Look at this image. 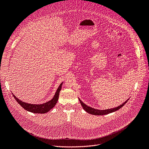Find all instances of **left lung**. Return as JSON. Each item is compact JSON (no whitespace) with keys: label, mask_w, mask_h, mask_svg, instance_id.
I'll list each match as a JSON object with an SVG mask.
<instances>
[{"label":"left lung","mask_w":149,"mask_h":149,"mask_svg":"<svg viewBox=\"0 0 149 149\" xmlns=\"http://www.w3.org/2000/svg\"><path fill=\"white\" fill-rule=\"evenodd\" d=\"M129 99H128L127 100H126L124 103H123L122 104H121L120 105L118 106V107L116 108H111V109H103V110H99V109H94L93 108H91L90 107L87 106L86 105H85L80 99H79V101L81 103V105L83 107V109L85 110L88 113H90L91 114H94V115H98V116H101V115H105V114H108L109 113H111L113 112H114L118 110L120 108H122L123 106H124L125 103L128 102Z\"/></svg>","instance_id":"obj_1"}]
</instances>
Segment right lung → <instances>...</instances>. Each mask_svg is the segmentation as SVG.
Segmentation results:
<instances>
[{"mask_svg": "<svg viewBox=\"0 0 149 149\" xmlns=\"http://www.w3.org/2000/svg\"><path fill=\"white\" fill-rule=\"evenodd\" d=\"M62 85L63 83H61L58 88L54 97L49 102L42 103V104H31V103H25L17 99L15 95H13V97L19 104L24 108L25 110L33 113L44 114L49 111L51 109H52L55 106L59 98V93L61 89Z\"/></svg>", "mask_w": 149, "mask_h": 149, "instance_id": "1", "label": "right lung"}]
</instances>
